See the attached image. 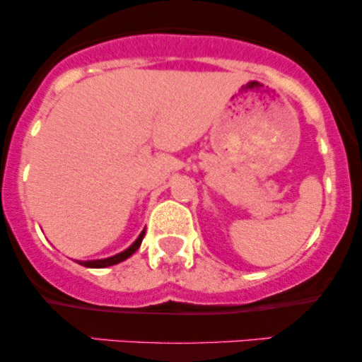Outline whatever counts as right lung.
Listing matches in <instances>:
<instances>
[{
  "mask_svg": "<svg viewBox=\"0 0 362 362\" xmlns=\"http://www.w3.org/2000/svg\"><path fill=\"white\" fill-rule=\"evenodd\" d=\"M143 238H144V231H141V235L138 236V240H136V242L132 243L131 247L127 248V250L120 252V253H117V255H114V257H109V259H100V260H85V262H80V264H81V265H85V267H91V269H103V267H109V265H115V264H119V262H122V260L129 259V257H131L132 253H134L136 250H138L139 245H141V242H143Z\"/></svg>",
  "mask_w": 362,
  "mask_h": 362,
  "instance_id": "right-lung-1",
  "label": "right lung"
}]
</instances>
